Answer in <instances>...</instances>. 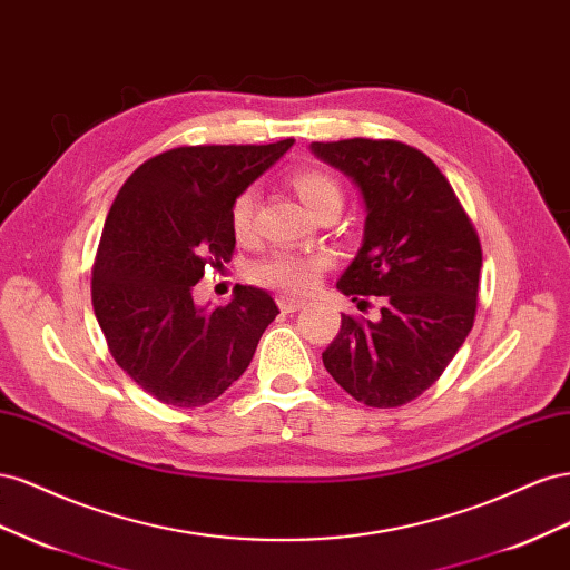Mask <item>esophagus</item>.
Masks as SVG:
<instances>
[{"instance_id": "esophagus-1", "label": "esophagus", "mask_w": 570, "mask_h": 570, "mask_svg": "<svg viewBox=\"0 0 570 570\" xmlns=\"http://www.w3.org/2000/svg\"><path fill=\"white\" fill-rule=\"evenodd\" d=\"M276 303H279V307L284 313H298L301 307L305 305V301H298V298H291V296H279L276 298Z\"/></svg>"}]
</instances>
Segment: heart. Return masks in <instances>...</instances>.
Listing matches in <instances>:
<instances>
[{"instance_id":"obj_1","label":"heart","mask_w":570,"mask_h":570,"mask_svg":"<svg viewBox=\"0 0 570 570\" xmlns=\"http://www.w3.org/2000/svg\"><path fill=\"white\" fill-rule=\"evenodd\" d=\"M291 184H294L298 198L313 215L327 205L341 207V200H344V190H341V184L330 171L305 167L291 176ZM255 209H257V195L253 188L236 195V200L232 205V229L236 238L248 240L253 236ZM324 265H327V259L320 255L276 253L263 259L259 265H255L253 276L257 284L284 291V294H305V291H311L317 284Z\"/></svg>"}]
</instances>
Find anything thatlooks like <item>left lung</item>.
I'll return each instance as SVG.
<instances>
[{"mask_svg":"<svg viewBox=\"0 0 570 570\" xmlns=\"http://www.w3.org/2000/svg\"><path fill=\"white\" fill-rule=\"evenodd\" d=\"M311 150L351 178L365 209L363 243L336 288L382 298L377 320L341 315L322 363L355 401L396 409L442 377L473 330L480 240L444 174L411 145L351 138Z\"/></svg>","mask_w":570,"mask_h":570,"instance_id":"1","label":"left lung"}]
</instances>
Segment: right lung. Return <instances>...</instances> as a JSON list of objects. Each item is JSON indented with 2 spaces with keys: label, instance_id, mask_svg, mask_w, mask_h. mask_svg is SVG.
I'll return each mask as SVG.
<instances>
[{
  "label": "right lung",
  "instance_id": "obj_1",
  "mask_svg": "<svg viewBox=\"0 0 570 570\" xmlns=\"http://www.w3.org/2000/svg\"><path fill=\"white\" fill-rule=\"evenodd\" d=\"M195 145L140 165L114 200L92 269V307L114 361L176 409L219 399L253 361L279 315L265 288L236 286L224 307L198 305L205 267L229 263L236 195L291 150Z\"/></svg>",
  "mask_w": 570,
  "mask_h": 570
}]
</instances>
